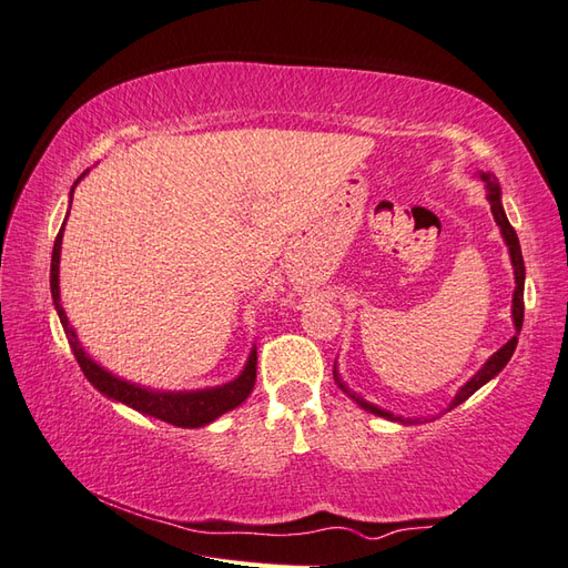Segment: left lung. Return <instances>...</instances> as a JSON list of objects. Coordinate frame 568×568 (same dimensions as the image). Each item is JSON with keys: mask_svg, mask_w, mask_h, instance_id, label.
I'll return each mask as SVG.
<instances>
[{"mask_svg": "<svg viewBox=\"0 0 568 568\" xmlns=\"http://www.w3.org/2000/svg\"><path fill=\"white\" fill-rule=\"evenodd\" d=\"M478 178L484 180V185H486V197H488V202H490V212H493V220H496V224L500 226V234H503V241H505V246H508V251H510V263H513V273H515V293H513V324H515V336L513 339L508 342V344H503L496 354H493L484 366H480L478 371H476V376H470L462 388L456 390V395H454V400L449 403V409H454L456 405H462L464 400H468L470 395H474L478 388H484V385L488 383V381H493L498 376V373L508 366V361L513 358V354H515V346H517V334H520V329H523V317H525V261H523V248H520V241H517V234H515V229L510 226V222H508V214H505V210H503V192H500V183H498V178L493 175V173H478ZM334 381H336V385H339V388L352 397V400L358 405V407H364L366 413H373V415H378V417H385V419H390V422H400V425H417L419 419H413V417H400V415H393V413H388V409H381L378 405H373V403H368L366 397H361L358 393H354L352 388H348V385L342 381V376H339V371H336V364H334Z\"/></svg>", "mask_w": 568, "mask_h": 568, "instance_id": "1", "label": "left lung"}]
</instances>
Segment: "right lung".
Masks as SVG:
<instances>
[{
  "label": "right lung",
  "mask_w": 568,
  "mask_h": 568,
  "mask_svg": "<svg viewBox=\"0 0 568 568\" xmlns=\"http://www.w3.org/2000/svg\"><path fill=\"white\" fill-rule=\"evenodd\" d=\"M88 173L90 171H84L75 180V185H72V190H70V197H72V192H75L80 180ZM68 214H70V210H68ZM65 220H68V216H65ZM63 232H65V222H63V226H60V232L55 236V244H53L51 295H53V305H55V312L60 317V324H63V332L68 336V344L72 348V354H75L78 364L84 373V378H88L94 385V388H98L102 395L110 397V400L136 409V413H141V415H149V417L168 422V425L190 427V429L210 425V422H214L216 417H222L224 413H229V409H234L246 400V397L253 390V385H256V358H258L256 356V344L251 346V354L246 358L244 371H241L234 381L214 385V388L155 390V388H146V385L131 383L126 378H119V376H114L112 371H106L104 366H100L98 361H94L82 348L78 334H75V329H72V324L65 315L63 305H60V248H63Z\"/></svg>",
  "instance_id": "obj_1"
}]
</instances>
